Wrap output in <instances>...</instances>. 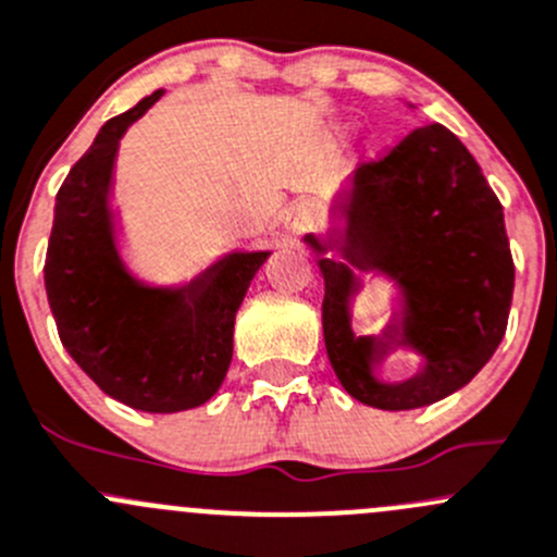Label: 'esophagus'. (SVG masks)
I'll return each instance as SVG.
<instances>
[{
	"mask_svg": "<svg viewBox=\"0 0 557 557\" xmlns=\"http://www.w3.org/2000/svg\"><path fill=\"white\" fill-rule=\"evenodd\" d=\"M285 225H288L294 234H310L321 225V209L310 201L294 203V207L285 212Z\"/></svg>",
	"mask_w": 557,
	"mask_h": 557,
	"instance_id": "obj_1",
	"label": "esophagus"
}]
</instances>
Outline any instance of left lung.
I'll return each mask as SVG.
<instances>
[{
    "label": "left lung",
    "instance_id": "left-lung-1",
    "mask_svg": "<svg viewBox=\"0 0 557 557\" xmlns=\"http://www.w3.org/2000/svg\"><path fill=\"white\" fill-rule=\"evenodd\" d=\"M343 212L345 258L403 283V332L428 356V367L399 386L370 375L372 354L392 348L394 339L354 337L345 312L354 274L321 258L323 339L339 383L350 397L383 410L449 397L487 364L509 323L515 261L498 196L460 138L433 122L410 129L383 158L361 163ZM307 242L315 245L312 236Z\"/></svg>",
    "mask_w": 557,
    "mask_h": 557
}]
</instances>
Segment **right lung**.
<instances>
[{"label": "right lung", "instance_id": "obj_1", "mask_svg": "<svg viewBox=\"0 0 557 557\" xmlns=\"http://www.w3.org/2000/svg\"><path fill=\"white\" fill-rule=\"evenodd\" d=\"M160 95L108 119L70 169L57 193L42 277L59 339L75 364L129 408L176 413L203 405L223 383L236 310L269 252L225 258L176 294L127 277L113 250L108 180L122 133Z\"/></svg>", "mask_w": 557, "mask_h": 557}]
</instances>
